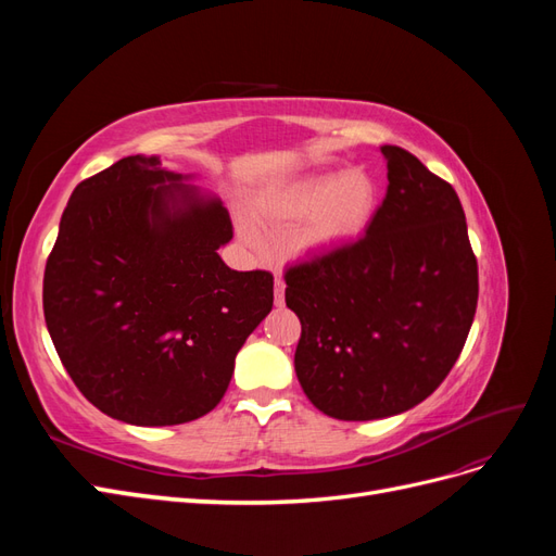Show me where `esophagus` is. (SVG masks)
<instances>
[{"label": "esophagus", "instance_id": "1", "mask_svg": "<svg viewBox=\"0 0 556 556\" xmlns=\"http://www.w3.org/2000/svg\"><path fill=\"white\" fill-rule=\"evenodd\" d=\"M274 296H276V304L282 306L285 304V280L276 274V290H274Z\"/></svg>", "mask_w": 556, "mask_h": 556}]
</instances>
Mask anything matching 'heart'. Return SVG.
Listing matches in <instances>:
<instances>
[{"mask_svg": "<svg viewBox=\"0 0 556 556\" xmlns=\"http://www.w3.org/2000/svg\"><path fill=\"white\" fill-rule=\"evenodd\" d=\"M380 201V188L374 176L362 169L345 174H323L280 185L266 192L260 208L266 217L290 223L308 217L304 229L306 248H339L357 241L374 223ZM255 241V233L245 229Z\"/></svg>", "mask_w": 556, "mask_h": 556, "instance_id": "heart-1", "label": "heart"}]
</instances>
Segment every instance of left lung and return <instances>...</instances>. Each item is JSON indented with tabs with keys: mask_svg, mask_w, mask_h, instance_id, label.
Here are the masks:
<instances>
[{
	"mask_svg": "<svg viewBox=\"0 0 556 556\" xmlns=\"http://www.w3.org/2000/svg\"><path fill=\"white\" fill-rule=\"evenodd\" d=\"M387 194L366 237L290 266L296 378L317 410L364 422L410 410L459 359L478 306L462 201L408 150L382 146Z\"/></svg>",
	"mask_w": 556,
	"mask_h": 556,
	"instance_id": "left-lung-1",
	"label": "left lung"
}]
</instances>
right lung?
<instances>
[{"instance_id":"1","label":"right lung","mask_w":556,"mask_h":556,"mask_svg":"<svg viewBox=\"0 0 556 556\" xmlns=\"http://www.w3.org/2000/svg\"><path fill=\"white\" fill-rule=\"evenodd\" d=\"M157 157L76 185L43 274L58 355L92 406L137 427L182 425L225 396L237 352L274 306V276L233 271V227Z\"/></svg>"}]
</instances>
